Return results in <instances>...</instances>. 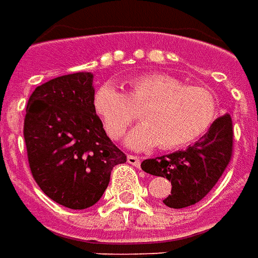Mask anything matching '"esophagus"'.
<instances>
[{
	"instance_id": "esophagus-1",
	"label": "esophagus",
	"mask_w": 258,
	"mask_h": 258,
	"mask_svg": "<svg viewBox=\"0 0 258 258\" xmlns=\"http://www.w3.org/2000/svg\"><path fill=\"white\" fill-rule=\"evenodd\" d=\"M127 162L133 167H139L140 165V158L138 155H127Z\"/></svg>"
}]
</instances>
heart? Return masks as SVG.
<instances>
[{"mask_svg": "<svg viewBox=\"0 0 258 258\" xmlns=\"http://www.w3.org/2000/svg\"><path fill=\"white\" fill-rule=\"evenodd\" d=\"M94 105L112 139L122 138L138 118L136 111L146 107L143 123L126 140L136 150L157 144L164 150H173L193 143L211 129L220 111V101L211 90L186 86L182 80L161 74L133 79L127 94L112 85L101 86Z\"/></svg>", "mask_w": 258, "mask_h": 258, "instance_id": "heart-1", "label": "heart"}]
</instances>
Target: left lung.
I'll list each match as a JSON object with an SVG mask.
<instances>
[{"mask_svg":"<svg viewBox=\"0 0 258 258\" xmlns=\"http://www.w3.org/2000/svg\"><path fill=\"white\" fill-rule=\"evenodd\" d=\"M233 125L231 115L217 118L211 129L186 150L142 162L144 172L167 178L172 190L162 200L171 208L193 206L207 196L231 162Z\"/></svg>","mask_w":258,"mask_h":258,"instance_id":"1","label":"left lung"}]
</instances>
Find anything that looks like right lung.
<instances>
[{
	"label": "right lung",
	"instance_id": "1",
	"mask_svg": "<svg viewBox=\"0 0 258 258\" xmlns=\"http://www.w3.org/2000/svg\"><path fill=\"white\" fill-rule=\"evenodd\" d=\"M93 75H65L36 87L23 123L27 160L38 187L72 210L96 204L111 171L125 164L96 114Z\"/></svg>",
	"mask_w": 258,
	"mask_h": 258
}]
</instances>
